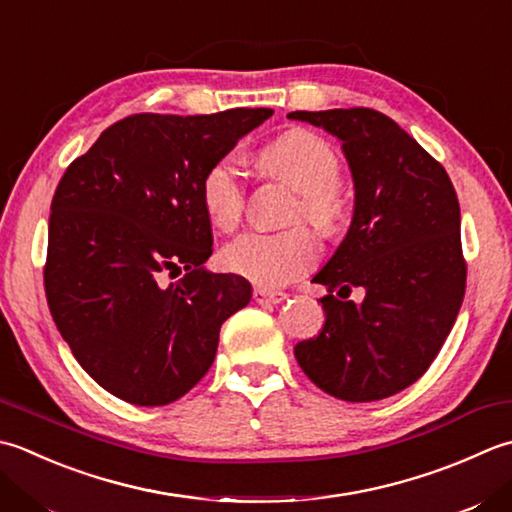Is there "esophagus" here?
<instances>
[{
  "instance_id": "1",
  "label": "esophagus",
  "mask_w": 512,
  "mask_h": 512,
  "mask_svg": "<svg viewBox=\"0 0 512 512\" xmlns=\"http://www.w3.org/2000/svg\"><path fill=\"white\" fill-rule=\"evenodd\" d=\"M253 299L257 304H282L286 299V293H282V290H270V288H255Z\"/></svg>"
}]
</instances>
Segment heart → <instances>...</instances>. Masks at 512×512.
I'll return each mask as SVG.
<instances>
[{"label": "heart", "mask_w": 512, "mask_h": 512, "mask_svg": "<svg viewBox=\"0 0 512 512\" xmlns=\"http://www.w3.org/2000/svg\"><path fill=\"white\" fill-rule=\"evenodd\" d=\"M259 157L270 173L299 193L290 222L304 219L322 235H337L346 226L350 206L337 186L342 164L326 139L306 128H293L273 139ZM199 197L215 228L230 233L239 226L246 184L235 153L222 155L206 168ZM315 262L317 242L306 226L282 233H246L224 250V264L259 286H284L308 273Z\"/></svg>", "instance_id": "heart-1"}]
</instances>
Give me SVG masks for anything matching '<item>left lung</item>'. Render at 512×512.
I'll use <instances>...</instances> for the list:
<instances>
[{
  "instance_id": "obj_1",
  "label": "left lung",
  "mask_w": 512,
  "mask_h": 512,
  "mask_svg": "<svg viewBox=\"0 0 512 512\" xmlns=\"http://www.w3.org/2000/svg\"><path fill=\"white\" fill-rule=\"evenodd\" d=\"M288 117L335 135L355 182L353 222L313 277L328 288L319 299L326 322L295 346V357L310 382L344 402L390 397L426 373L464 302L453 182L379 110H295ZM353 287L365 293L362 305L341 302Z\"/></svg>"
}]
</instances>
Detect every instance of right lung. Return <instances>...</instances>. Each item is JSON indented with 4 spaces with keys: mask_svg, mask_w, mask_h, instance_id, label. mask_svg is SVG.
I'll list each match as a JSON object with an SVG mask.
<instances>
[{
    "mask_svg": "<svg viewBox=\"0 0 512 512\" xmlns=\"http://www.w3.org/2000/svg\"><path fill=\"white\" fill-rule=\"evenodd\" d=\"M270 115H130L66 168L50 204L46 299L79 366L110 395L135 406L186 395L213 366L219 328L250 302L244 277L202 266L213 230L199 186Z\"/></svg>",
    "mask_w": 512,
    "mask_h": 512,
    "instance_id": "add662e5",
    "label": "right lung"
}]
</instances>
